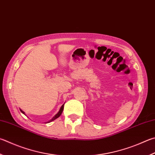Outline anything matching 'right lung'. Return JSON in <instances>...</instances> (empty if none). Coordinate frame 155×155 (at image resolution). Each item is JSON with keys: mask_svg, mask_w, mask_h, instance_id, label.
Here are the masks:
<instances>
[{"mask_svg": "<svg viewBox=\"0 0 155 155\" xmlns=\"http://www.w3.org/2000/svg\"><path fill=\"white\" fill-rule=\"evenodd\" d=\"M64 104L61 106V108H60V110H59V112H58L57 114H56L54 117H53L51 119H50L49 121H47V122H46L45 123H50V122H51V121H53V120H54L55 119H58V118L60 116V115L61 114V113H62V112H63V110H64ZM19 110H20V111L22 112V113H23L24 114H25L26 116V113H25V112L22 110L21 109H20L19 108Z\"/></svg>", "mask_w": 155, "mask_h": 155, "instance_id": "right-lung-1", "label": "right lung"}]
</instances>
